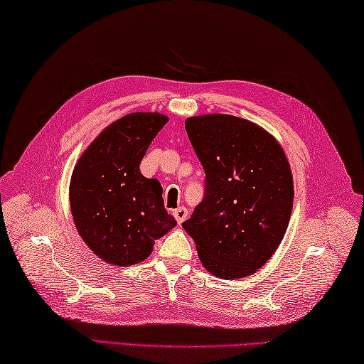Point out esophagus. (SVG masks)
Returning a JSON list of instances; mask_svg holds the SVG:
<instances>
[{"mask_svg":"<svg viewBox=\"0 0 364 364\" xmlns=\"http://www.w3.org/2000/svg\"><path fill=\"white\" fill-rule=\"evenodd\" d=\"M188 210H186V208H184V206H180V208H176V210L173 211V215H175V219H176V222L178 223H180V225H181V223L184 222V220H186V218H188Z\"/></svg>","mask_w":364,"mask_h":364,"instance_id":"esophagus-1","label":"esophagus"}]
</instances>
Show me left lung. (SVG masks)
Returning a JSON list of instances; mask_svg holds the SVG:
<instances>
[{"instance_id": "1", "label": "left lung", "mask_w": 364, "mask_h": 364, "mask_svg": "<svg viewBox=\"0 0 364 364\" xmlns=\"http://www.w3.org/2000/svg\"><path fill=\"white\" fill-rule=\"evenodd\" d=\"M206 173V194L183 228L203 267L222 280L257 272L280 245L294 202L289 161L257 123L230 114L184 122Z\"/></svg>"}]
</instances>
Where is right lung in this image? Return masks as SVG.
<instances>
[{"label":"right lung","mask_w":364,"mask_h":364,"mask_svg":"<svg viewBox=\"0 0 364 364\" xmlns=\"http://www.w3.org/2000/svg\"><path fill=\"white\" fill-rule=\"evenodd\" d=\"M168 122L159 112H131L90 142L73 168L68 197L75 227L100 259L133 266L176 225L156 178L141 173L142 158Z\"/></svg>","instance_id":"right-lung-1"}]
</instances>
